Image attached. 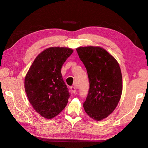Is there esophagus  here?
<instances>
[{
  "mask_svg": "<svg viewBox=\"0 0 148 148\" xmlns=\"http://www.w3.org/2000/svg\"><path fill=\"white\" fill-rule=\"evenodd\" d=\"M70 89H71V91H72V92L75 93L77 88H76V87H75V86H70Z\"/></svg>",
  "mask_w": 148,
  "mask_h": 148,
  "instance_id": "obj_1",
  "label": "esophagus"
}]
</instances>
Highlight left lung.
<instances>
[{"label":"left lung","mask_w":148,"mask_h":148,"mask_svg":"<svg viewBox=\"0 0 148 148\" xmlns=\"http://www.w3.org/2000/svg\"><path fill=\"white\" fill-rule=\"evenodd\" d=\"M77 51L87 70L89 89L83 103L94 120L106 118L115 110L122 92V76L118 62L101 47H79Z\"/></svg>","instance_id":"8db88e82"}]
</instances>
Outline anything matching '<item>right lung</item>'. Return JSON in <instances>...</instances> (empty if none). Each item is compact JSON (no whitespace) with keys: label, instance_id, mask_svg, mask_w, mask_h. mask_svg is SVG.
<instances>
[{"label":"right lung","instance_id":"right-lung-1","mask_svg":"<svg viewBox=\"0 0 148 148\" xmlns=\"http://www.w3.org/2000/svg\"><path fill=\"white\" fill-rule=\"evenodd\" d=\"M73 51L51 47L36 57L26 75L25 89L33 109L51 119L64 109L70 94L61 73L62 66Z\"/></svg>","mask_w":148,"mask_h":148}]
</instances>
